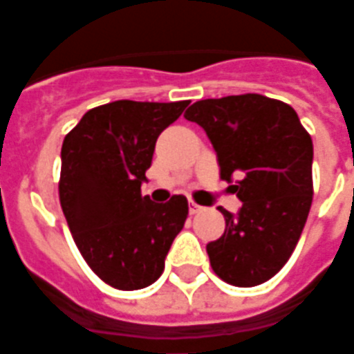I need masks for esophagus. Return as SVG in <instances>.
I'll return each mask as SVG.
<instances>
[{"instance_id":"esophagus-1","label":"esophagus","mask_w":354,"mask_h":354,"mask_svg":"<svg viewBox=\"0 0 354 354\" xmlns=\"http://www.w3.org/2000/svg\"><path fill=\"white\" fill-rule=\"evenodd\" d=\"M201 210H203V207H199L197 203H189V214H199Z\"/></svg>"}]
</instances>
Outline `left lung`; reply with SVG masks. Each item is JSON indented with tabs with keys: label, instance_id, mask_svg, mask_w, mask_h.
Wrapping results in <instances>:
<instances>
[{
	"label": "left lung",
	"instance_id": "1",
	"mask_svg": "<svg viewBox=\"0 0 354 354\" xmlns=\"http://www.w3.org/2000/svg\"><path fill=\"white\" fill-rule=\"evenodd\" d=\"M187 121L214 146L220 176L243 203L237 218L220 208L225 231L207 245L222 281L258 286L281 271L296 248L313 203V140L288 104L263 94L195 102Z\"/></svg>",
	"mask_w": 354,
	"mask_h": 354
}]
</instances>
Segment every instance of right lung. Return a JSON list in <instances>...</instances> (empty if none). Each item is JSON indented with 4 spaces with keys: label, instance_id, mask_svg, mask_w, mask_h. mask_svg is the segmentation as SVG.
I'll return each mask as SVG.
<instances>
[{
    "label": "right lung",
    "instance_id": "1",
    "mask_svg": "<svg viewBox=\"0 0 354 354\" xmlns=\"http://www.w3.org/2000/svg\"><path fill=\"white\" fill-rule=\"evenodd\" d=\"M189 100H115L88 109L66 134L60 207L88 267L117 290L153 284L187 218V199L142 197L155 142Z\"/></svg>",
    "mask_w": 354,
    "mask_h": 354
}]
</instances>
